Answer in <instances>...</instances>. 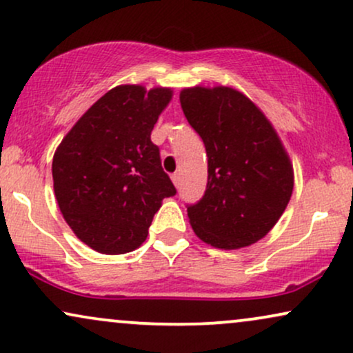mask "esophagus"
I'll return each mask as SVG.
<instances>
[{"label":"esophagus","instance_id":"obj_1","mask_svg":"<svg viewBox=\"0 0 353 353\" xmlns=\"http://www.w3.org/2000/svg\"><path fill=\"white\" fill-rule=\"evenodd\" d=\"M171 179H172V182H174V185H176V188H179V181H181V177H179V174H172L171 176Z\"/></svg>","mask_w":353,"mask_h":353}]
</instances>
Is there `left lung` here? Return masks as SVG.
Segmentation results:
<instances>
[{
	"label": "left lung",
	"mask_w": 353,
	"mask_h": 353,
	"mask_svg": "<svg viewBox=\"0 0 353 353\" xmlns=\"http://www.w3.org/2000/svg\"><path fill=\"white\" fill-rule=\"evenodd\" d=\"M181 105L209 158L205 194L188 207L190 227L214 248L256 243L281 219L294 188V169L281 138L236 88H182Z\"/></svg>",
	"instance_id": "obj_1"
}]
</instances>
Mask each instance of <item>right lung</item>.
I'll use <instances>...</instances> for the list:
<instances>
[{
	"instance_id": "add662e5",
	"label": "right lung",
	"mask_w": 353,
	"mask_h": 353,
	"mask_svg": "<svg viewBox=\"0 0 353 353\" xmlns=\"http://www.w3.org/2000/svg\"><path fill=\"white\" fill-rule=\"evenodd\" d=\"M171 87L118 85L63 136L54 152V194L80 241L103 254L133 252L165 197L176 194L151 131Z\"/></svg>"
}]
</instances>
